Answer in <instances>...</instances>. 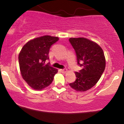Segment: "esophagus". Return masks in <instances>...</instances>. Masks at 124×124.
Masks as SVG:
<instances>
[{
	"label": "esophagus",
	"instance_id": "1",
	"mask_svg": "<svg viewBox=\"0 0 124 124\" xmlns=\"http://www.w3.org/2000/svg\"><path fill=\"white\" fill-rule=\"evenodd\" d=\"M61 72H62V73H65L67 72V69H61Z\"/></svg>",
	"mask_w": 124,
	"mask_h": 124
}]
</instances>
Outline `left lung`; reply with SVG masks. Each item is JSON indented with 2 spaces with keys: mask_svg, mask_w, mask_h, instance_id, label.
Returning a JSON list of instances; mask_svg holds the SVG:
<instances>
[{
  "mask_svg": "<svg viewBox=\"0 0 124 124\" xmlns=\"http://www.w3.org/2000/svg\"><path fill=\"white\" fill-rule=\"evenodd\" d=\"M69 42L75 50L78 65L82 67L75 72L76 79L69 86L77 91H85L95 85L106 67L102 48L95 42L85 38H70Z\"/></svg>",
  "mask_w": 124,
  "mask_h": 124,
  "instance_id": "obj_1",
  "label": "left lung"
}]
</instances>
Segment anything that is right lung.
<instances>
[{"mask_svg":"<svg viewBox=\"0 0 124 124\" xmlns=\"http://www.w3.org/2000/svg\"><path fill=\"white\" fill-rule=\"evenodd\" d=\"M59 39L57 37L44 35L29 40L22 48L18 55L20 72L32 89L41 90L53 81L58 70L46 62L49 60L51 46Z\"/></svg>","mask_w":124,"mask_h":124,"instance_id":"add662e5","label":"right lung"}]
</instances>
